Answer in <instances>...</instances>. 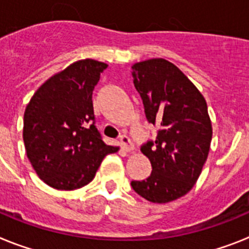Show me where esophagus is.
<instances>
[{
  "instance_id": "esophagus-1",
  "label": "esophagus",
  "mask_w": 249,
  "mask_h": 249,
  "mask_svg": "<svg viewBox=\"0 0 249 249\" xmlns=\"http://www.w3.org/2000/svg\"><path fill=\"white\" fill-rule=\"evenodd\" d=\"M120 142H121V147H122L123 151L131 152L135 149V146H133V143L131 142V140H129L128 136H126V135L121 136Z\"/></svg>"
}]
</instances>
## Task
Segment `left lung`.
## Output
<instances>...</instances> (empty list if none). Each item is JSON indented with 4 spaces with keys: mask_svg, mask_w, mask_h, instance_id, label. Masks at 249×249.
<instances>
[{
    "mask_svg": "<svg viewBox=\"0 0 249 249\" xmlns=\"http://www.w3.org/2000/svg\"><path fill=\"white\" fill-rule=\"evenodd\" d=\"M132 76L147 121L160 129L156 141L141 147L151 160V176L131 186L147 201L167 203L192 190L208 157L212 124L207 103L183 72L163 58L135 63Z\"/></svg>",
    "mask_w": 249,
    "mask_h": 249,
    "instance_id": "left-lung-1",
    "label": "left lung"
}]
</instances>
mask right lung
I'll use <instances>...</instances> for the list:
<instances>
[{
    "instance_id": "obj_1",
    "label": "right lung",
    "mask_w": 249,
    "mask_h": 249,
    "mask_svg": "<svg viewBox=\"0 0 249 249\" xmlns=\"http://www.w3.org/2000/svg\"><path fill=\"white\" fill-rule=\"evenodd\" d=\"M106 68L94 59L77 61L46 81L26 107V153L38 177L56 190L89 184L103 158L118 151L94 124L92 93Z\"/></svg>"
}]
</instances>
